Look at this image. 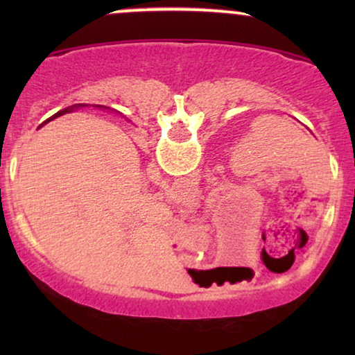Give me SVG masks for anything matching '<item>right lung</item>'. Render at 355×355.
Instances as JSON below:
<instances>
[{
	"label": "right lung",
	"mask_w": 355,
	"mask_h": 355,
	"mask_svg": "<svg viewBox=\"0 0 355 355\" xmlns=\"http://www.w3.org/2000/svg\"><path fill=\"white\" fill-rule=\"evenodd\" d=\"M84 106H89V105H85V103H79V105H72V106H69V108H64V110H61V111H58L56 114H53L50 119H56V118H60V116H62V114H66V113H71V111H74V110H77V108H84ZM48 119V121H50Z\"/></svg>",
	"instance_id": "right-lung-1"
}]
</instances>
